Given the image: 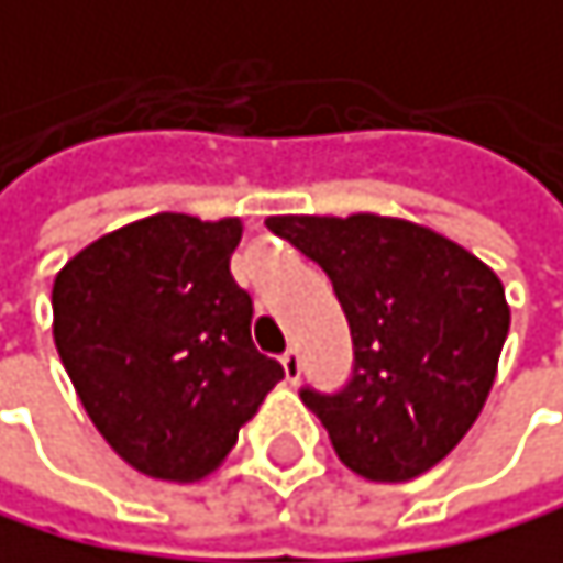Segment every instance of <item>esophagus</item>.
<instances>
[{
    "label": "esophagus",
    "instance_id": "34e87169",
    "mask_svg": "<svg viewBox=\"0 0 563 563\" xmlns=\"http://www.w3.org/2000/svg\"><path fill=\"white\" fill-rule=\"evenodd\" d=\"M282 367H285V378L296 385L302 378V357H299V351H285L282 354Z\"/></svg>",
    "mask_w": 563,
    "mask_h": 563
}]
</instances>
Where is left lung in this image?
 Masks as SVG:
<instances>
[{
    "instance_id": "obj_1",
    "label": "left lung",
    "mask_w": 563,
    "mask_h": 563,
    "mask_svg": "<svg viewBox=\"0 0 563 563\" xmlns=\"http://www.w3.org/2000/svg\"><path fill=\"white\" fill-rule=\"evenodd\" d=\"M333 282L354 336L340 395L302 391L336 457L367 482L427 475L475 427L509 333L499 275L399 216H267Z\"/></svg>"
}]
</instances>
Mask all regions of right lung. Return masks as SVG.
<instances>
[{"instance_id":"1","label":"right lung","mask_w":563,"mask_h":563,"mask_svg":"<svg viewBox=\"0 0 563 563\" xmlns=\"http://www.w3.org/2000/svg\"><path fill=\"white\" fill-rule=\"evenodd\" d=\"M244 223L157 212L81 247L54 278V343L78 399L140 475L199 482L285 372L251 340L230 275Z\"/></svg>"}]
</instances>
